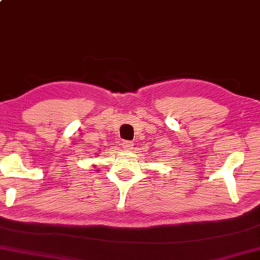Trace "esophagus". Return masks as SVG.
Returning a JSON list of instances; mask_svg holds the SVG:
<instances>
[{
  "label": "esophagus",
  "mask_w": 260,
  "mask_h": 260,
  "mask_svg": "<svg viewBox=\"0 0 260 260\" xmlns=\"http://www.w3.org/2000/svg\"><path fill=\"white\" fill-rule=\"evenodd\" d=\"M123 148H124L125 151H133L134 143L129 142V140H125V142H123Z\"/></svg>",
  "instance_id": "esophagus-1"
}]
</instances>
